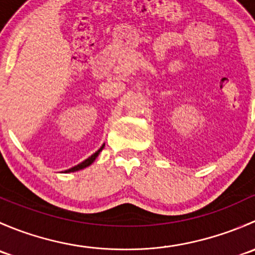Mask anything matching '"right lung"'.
I'll return each mask as SVG.
<instances>
[{
    "mask_svg": "<svg viewBox=\"0 0 255 255\" xmlns=\"http://www.w3.org/2000/svg\"><path fill=\"white\" fill-rule=\"evenodd\" d=\"M104 146H105V144L104 145L101 146V148L99 149V150L96 151V153H94L92 154L91 156H89V158L86 159V160H84L82 161V163H80V164H78V165H75V166H73V168H70V169H68V170H65L64 171V173H74V171H78V170H81V169H85V168H87V166L89 165H91L92 163H94L95 161V159L97 158V156H99V154H100V151L102 150V149H104Z\"/></svg>",
    "mask_w": 255,
    "mask_h": 255,
    "instance_id": "obj_1",
    "label": "right lung"
}]
</instances>
